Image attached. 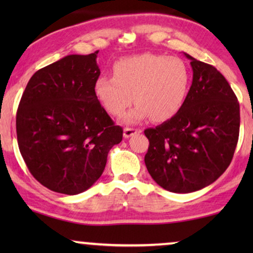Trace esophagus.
<instances>
[{
    "instance_id": "1",
    "label": "esophagus",
    "mask_w": 253,
    "mask_h": 253,
    "mask_svg": "<svg viewBox=\"0 0 253 253\" xmlns=\"http://www.w3.org/2000/svg\"><path fill=\"white\" fill-rule=\"evenodd\" d=\"M141 130L139 129H134V127H126L123 131V136L124 138H129L131 136H133V134L136 133H140Z\"/></svg>"
}]
</instances>
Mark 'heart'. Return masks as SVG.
<instances>
[{
  "mask_svg": "<svg viewBox=\"0 0 253 253\" xmlns=\"http://www.w3.org/2000/svg\"><path fill=\"white\" fill-rule=\"evenodd\" d=\"M190 84L191 72L184 61L146 53L115 62L113 76H101L95 81L94 94L103 108L115 116L122 115L134 100L137 105L124 119L126 123L151 116L154 122H165L181 110Z\"/></svg>",
  "mask_w": 253,
  "mask_h": 253,
  "instance_id": "obj_1",
  "label": "heart"
}]
</instances>
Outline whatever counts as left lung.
I'll return each mask as SVG.
<instances>
[{
  "instance_id": "left-lung-1",
  "label": "left lung",
  "mask_w": 253,
  "mask_h": 253,
  "mask_svg": "<svg viewBox=\"0 0 253 253\" xmlns=\"http://www.w3.org/2000/svg\"><path fill=\"white\" fill-rule=\"evenodd\" d=\"M192 84L181 110L144 131L150 140L145 165L161 188L189 193L215 182L230 165L240 134V103L213 65L184 53Z\"/></svg>"
}]
</instances>
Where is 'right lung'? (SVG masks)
<instances>
[{
	"mask_svg": "<svg viewBox=\"0 0 253 253\" xmlns=\"http://www.w3.org/2000/svg\"><path fill=\"white\" fill-rule=\"evenodd\" d=\"M98 53L68 55L38 70L17 110V140L27 168L43 186L63 195L91 188L110 148L123 138L94 94Z\"/></svg>",
	"mask_w": 253,
	"mask_h": 253,
	"instance_id": "1",
	"label": "right lung"
}]
</instances>
